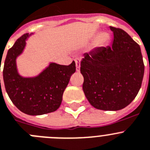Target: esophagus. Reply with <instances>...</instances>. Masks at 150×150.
I'll list each match as a JSON object with an SVG mask.
<instances>
[{
  "label": "esophagus",
  "mask_w": 150,
  "mask_h": 150,
  "mask_svg": "<svg viewBox=\"0 0 150 150\" xmlns=\"http://www.w3.org/2000/svg\"><path fill=\"white\" fill-rule=\"evenodd\" d=\"M75 63H76V71H79V69H80V59L78 58L75 59Z\"/></svg>",
  "instance_id": "esophagus-1"
}]
</instances>
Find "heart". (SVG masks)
<instances>
[{
	"label": "heart",
	"instance_id": "1",
	"mask_svg": "<svg viewBox=\"0 0 150 150\" xmlns=\"http://www.w3.org/2000/svg\"><path fill=\"white\" fill-rule=\"evenodd\" d=\"M108 40V35L106 33H101L96 38L95 42H94V45L96 47H99L103 45V44H105L106 42V41Z\"/></svg>",
	"mask_w": 150,
	"mask_h": 150
}]
</instances>
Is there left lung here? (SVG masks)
Returning a JSON list of instances; mask_svg holds the SVG:
<instances>
[{"label": "left lung", "instance_id": "obj_1", "mask_svg": "<svg viewBox=\"0 0 150 150\" xmlns=\"http://www.w3.org/2000/svg\"><path fill=\"white\" fill-rule=\"evenodd\" d=\"M114 33L111 46L86 53L80 63L84 77L82 89L92 106L117 111L132 102L142 84L144 64L141 47L120 28Z\"/></svg>", "mask_w": 150, "mask_h": 150}]
</instances>
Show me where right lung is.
I'll return each instance as SVG.
<instances>
[{
  "label": "right lung",
  "mask_w": 150,
  "mask_h": 150,
  "mask_svg": "<svg viewBox=\"0 0 150 150\" xmlns=\"http://www.w3.org/2000/svg\"><path fill=\"white\" fill-rule=\"evenodd\" d=\"M30 35L24 34L8 50L3 76L8 96L21 112L29 115H42L59 108L64 89L71 75L76 71V64L74 61L69 65L50 63L35 77L20 76L16 58L23 52L26 39Z\"/></svg>",
  "instance_id": "right-lung-1"
}]
</instances>
